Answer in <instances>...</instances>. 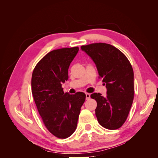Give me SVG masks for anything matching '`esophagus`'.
Here are the masks:
<instances>
[{
	"instance_id": "1",
	"label": "esophagus",
	"mask_w": 158,
	"mask_h": 158,
	"mask_svg": "<svg viewBox=\"0 0 158 158\" xmlns=\"http://www.w3.org/2000/svg\"><path fill=\"white\" fill-rule=\"evenodd\" d=\"M85 98H86V99H89L90 98V94L88 93H85Z\"/></svg>"
}]
</instances>
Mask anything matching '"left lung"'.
Wrapping results in <instances>:
<instances>
[{"label": "left lung", "instance_id": "1", "mask_svg": "<svg viewBox=\"0 0 158 158\" xmlns=\"http://www.w3.org/2000/svg\"><path fill=\"white\" fill-rule=\"evenodd\" d=\"M81 49L92 59L99 78L106 84V97L99 93L90 95L97 102L98 123L109 130L118 129L126 121L134 99L132 65L120 50L110 44L95 43L81 46Z\"/></svg>", "mask_w": 158, "mask_h": 158}]
</instances>
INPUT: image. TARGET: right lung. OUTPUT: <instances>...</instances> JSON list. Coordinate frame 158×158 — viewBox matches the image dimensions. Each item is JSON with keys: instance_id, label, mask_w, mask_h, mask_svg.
<instances>
[{"instance_id": "1", "label": "right lung", "mask_w": 158, "mask_h": 158, "mask_svg": "<svg viewBox=\"0 0 158 158\" xmlns=\"http://www.w3.org/2000/svg\"><path fill=\"white\" fill-rule=\"evenodd\" d=\"M78 50L74 47L51 51L38 62L32 73L31 92L37 111L47 130L62 139L75 131L85 99L83 92L70 95L62 88Z\"/></svg>"}]
</instances>
